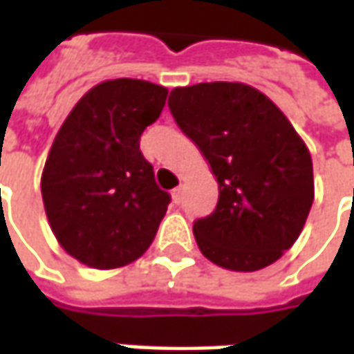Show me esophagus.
<instances>
[{
	"label": "esophagus",
	"instance_id": "34e87169",
	"mask_svg": "<svg viewBox=\"0 0 354 354\" xmlns=\"http://www.w3.org/2000/svg\"><path fill=\"white\" fill-rule=\"evenodd\" d=\"M172 203H176V205L182 203V187H176V189L172 192Z\"/></svg>",
	"mask_w": 354,
	"mask_h": 354
}]
</instances>
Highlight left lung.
Returning <instances> with one entry per match:
<instances>
[{
  "instance_id": "left-lung-1",
  "label": "left lung",
  "mask_w": 354,
  "mask_h": 354,
  "mask_svg": "<svg viewBox=\"0 0 354 354\" xmlns=\"http://www.w3.org/2000/svg\"><path fill=\"white\" fill-rule=\"evenodd\" d=\"M168 108L217 178V207L194 223L201 254L244 273L275 263L300 236L314 201L302 137L273 100L246 83L176 86Z\"/></svg>"
}]
</instances>
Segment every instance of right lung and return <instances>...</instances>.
I'll return each mask as SVG.
<instances>
[{"instance_id":"add662e5","label":"right lung","mask_w":354,"mask_h":354,"mask_svg":"<svg viewBox=\"0 0 354 354\" xmlns=\"http://www.w3.org/2000/svg\"><path fill=\"white\" fill-rule=\"evenodd\" d=\"M167 86L110 79L81 96L46 158L40 189L59 246L95 269L136 261L155 240L170 196L139 151Z\"/></svg>"}]
</instances>
